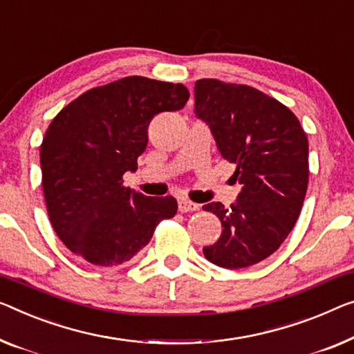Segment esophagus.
<instances>
[{
    "label": "esophagus",
    "instance_id": "1",
    "mask_svg": "<svg viewBox=\"0 0 354 354\" xmlns=\"http://www.w3.org/2000/svg\"><path fill=\"white\" fill-rule=\"evenodd\" d=\"M178 208H179V211H181V213H187V211L198 209V205L191 202V200H187V198H179L178 200Z\"/></svg>",
    "mask_w": 354,
    "mask_h": 354
}]
</instances>
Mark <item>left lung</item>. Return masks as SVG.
Wrapping results in <instances>:
<instances>
[{"instance_id": "obj_1", "label": "left lung", "mask_w": 354, "mask_h": 354, "mask_svg": "<svg viewBox=\"0 0 354 354\" xmlns=\"http://www.w3.org/2000/svg\"><path fill=\"white\" fill-rule=\"evenodd\" d=\"M194 113L209 127L224 159L235 163L239 197L229 208L203 205L223 224L218 241L203 248L209 262L243 268L267 259L286 240L308 184V140L299 119L254 87L200 79Z\"/></svg>"}]
</instances>
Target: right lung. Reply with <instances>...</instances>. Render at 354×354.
I'll return each instance as SVG.
<instances>
[{"label":"right lung","mask_w":354,"mask_h":354,"mask_svg":"<svg viewBox=\"0 0 354 354\" xmlns=\"http://www.w3.org/2000/svg\"><path fill=\"white\" fill-rule=\"evenodd\" d=\"M187 100L183 84L129 76L87 91L55 115L39 152L42 191L52 227L71 252L119 266L176 214L175 197H146L124 187L122 176L138 168L152 118Z\"/></svg>","instance_id":"right-lung-1"}]
</instances>
